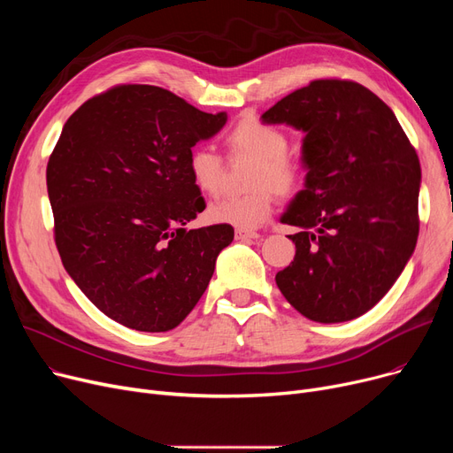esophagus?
<instances>
[{
	"mask_svg": "<svg viewBox=\"0 0 453 453\" xmlns=\"http://www.w3.org/2000/svg\"><path fill=\"white\" fill-rule=\"evenodd\" d=\"M234 239L246 242V241H255L258 239V233L257 231H250V229H236L234 231Z\"/></svg>",
	"mask_w": 453,
	"mask_h": 453,
	"instance_id": "34e87169",
	"label": "esophagus"
}]
</instances>
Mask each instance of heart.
<instances>
[{"mask_svg":"<svg viewBox=\"0 0 453 453\" xmlns=\"http://www.w3.org/2000/svg\"><path fill=\"white\" fill-rule=\"evenodd\" d=\"M226 145L234 156L255 159L250 187L253 193L244 196H226L209 207V219L239 229H255L270 219L275 195H296L301 181V165L287 154L288 135L280 128L244 117L226 134ZM188 173L195 185L205 195H219L224 181L222 157L211 147L200 145L188 154Z\"/></svg>","mask_w":453,"mask_h":453,"instance_id":"1","label":"heart"}]
</instances>
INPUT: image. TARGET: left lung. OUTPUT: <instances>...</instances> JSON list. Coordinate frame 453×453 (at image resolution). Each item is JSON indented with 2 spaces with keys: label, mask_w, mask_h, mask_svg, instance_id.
<instances>
[{
  "label": "left lung",
  "mask_w": 453,
  "mask_h": 453,
  "mask_svg": "<svg viewBox=\"0 0 453 453\" xmlns=\"http://www.w3.org/2000/svg\"><path fill=\"white\" fill-rule=\"evenodd\" d=\"M304 132V188L280 222L299 227L294 263L275 275L304 318L343 323L382 299L418 236L420 163L393 110L365 86L321 79L263 113Z\"/></svg>",
  "instance_id": "1"
}]
</instances>
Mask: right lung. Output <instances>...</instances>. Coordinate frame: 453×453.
<instances>
[{"label": "right lung", "instance_id": "1", "mask_svg": "<svg viewBox=\"0 0 453 453\" xmlns=\"http://www.w3.org/2000/svg\"><path fill=\"white\" fill-rule=\"evenodd\" d=\"M226 121L163 88L125 84L64 125L47 163L55 242L69 277L113 321L166 332L203 296L234 231L185 227L205 209L187 163Z\"/></svg>", "mask_w": 453, "mask_h": 453}]
</instances>
